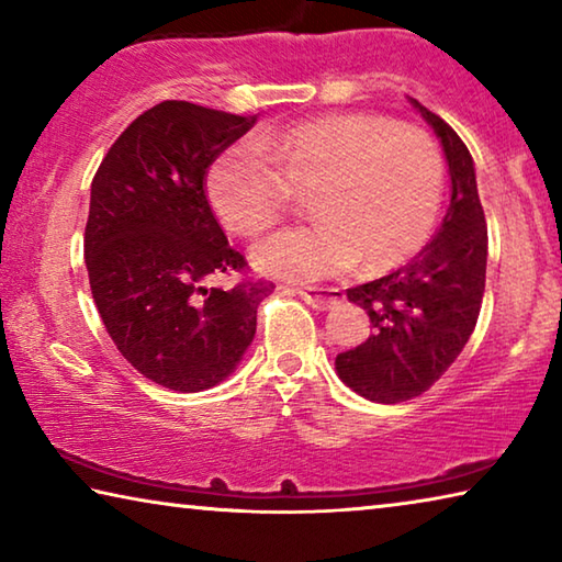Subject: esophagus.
I'll list each match as a JSON object with an SVG mask.
<instances>
[{
    "instance_id": "1",
    "label": "esophagus",
    "mask_w": 562,
    "mask_h": 562,
    "mask_svg": "<svg viewBox=\"0 0 562 562\" xmlns=\"http://www.w3.org/2000/svg\"><path fill=\"white\" fill-rule=\"evenodd\" d=\"M300 297L310 304V307L315 310H327L331 304H337L341 300V292L339 290H322V288H304L297 290Z\"/></svg>"
}]
</instances>
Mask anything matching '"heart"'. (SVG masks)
I'll return each mask as SVG.
<instances>
[{
	"mask_svg": "<svg viewBox=\"0 0 562 562\" xmlns=\"http://www.w3.org/2000/svg\"><path fill=\"white\" fill-rule=\"evenodd\" d=\"M225 148L207 170L213 211L237 235H255L288 207L292 188H315V223L255 247V268L315 282L355 268L386 270L412 258L439 221L446 170L429 133L379 116H331L280 136Z\"/></svg>",
	"mask_w": 562,
	"mask_h": 562,
	"instance_id": "heart-1",
	"label": "heart"
}]
</instances>
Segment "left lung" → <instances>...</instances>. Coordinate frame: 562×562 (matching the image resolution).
<instances>
[{
	"label": "left lung",
	"mask_w": 562,
	"mask_h": 562,
	"mask_svg": "<svg viewBox=\"0 0 562 562\" xmlns=\"http://www.w3.org/2000/svg\"><path fill=\"white\" fill-rule=\"evenodd\" d=\"M408 101L441 140L451 203L439 233L414 260L347 290L374 331L337 355L335 369L351 392L376 404L408 402L439 382L469 341L486 288L488 227L473 158L449 123Z\"/></svg>",
	"instance_id": "1"
}]
</instances>
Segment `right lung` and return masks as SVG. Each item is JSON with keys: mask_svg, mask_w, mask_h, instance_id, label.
Returning <instances> with one entry per match:
<instances>
[{"mask_svg": "<svg viewBox=\"0 0 562 562\" xmlns=\"http://www.w3.org/2000/svg\"><path fill=\"white\" fill-rule=\"evenodd\" d=\"M258 116L164 101L131 123L93 176L83 235L91 294L136 372L180 394L235 372L272 282L205 288L243 270L207 205V166Z\"/></svg>", "mask_w": 562, "mask_h": 562, "instance_id": "right-lung-1", "label": "right lung"}]
</instances>
